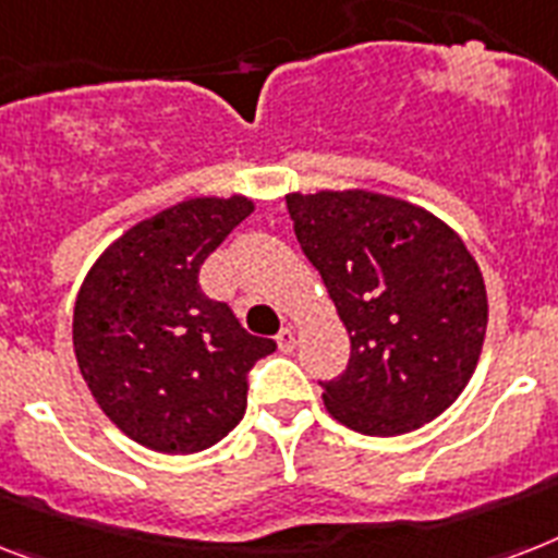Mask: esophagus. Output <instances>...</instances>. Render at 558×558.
I'll use <instances>...</instances> for the list:
<instances>
[{"label":"esophagus","mask_w":558,"mask_h":558,"mask_svg":"<svg viewBox=\"0 0 558 558\" xmlns=\"http://www.w3.org/2000/svg\"><path fill=\"white\" fill-rule=\"evenodd\" d=\"M275 341H278L280 352H292L294 350V329H292V326H283V329L275 335Z\"/></svg>","instance_id":"obj_1"}]
</instances>
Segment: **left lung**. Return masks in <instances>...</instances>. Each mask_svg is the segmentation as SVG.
<instances>
[{
  "mask_svg": "<svg viewBox=\"0 0 558 558\" xmlns=\"http://www.w3.org/2000/svg\"><path fill=\"white\" fill-rule=\"evenodd\" d=\"M294 238L350 332L324 381L335 421L364 436L418 429L461 396L487 332L482 269L450 226L387 194H287Z\"/></svg>",
  "mask_w": 558,
  "mask_h": 558,
  "instance_id": "8db88e82",
  "label": "left lung"
}]
</instances>
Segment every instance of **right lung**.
<instances>
[{
  "mask_svg": "<svg viewBox=\"0 0 558 558\" xmlns=\"http://www.w3.org/2000/svg\"><path fill=\"white\" fill-rule=\"evenodd\" d=\"M255 211L248 197H192L140 220L97 257L74 306L90 396L148 450L185 456L229 436L248 369L275 341L248 335L201 289V266Z\"/></svg>",
  "mask_w": 558,
  "mask_h": 558,
  "instance_id": "add662e5",
  "label": "right lung"
}]
</instances>
